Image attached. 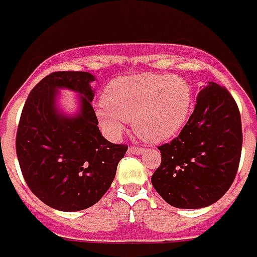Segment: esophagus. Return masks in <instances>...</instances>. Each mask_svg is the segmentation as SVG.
Instances as JSON below:
<instances>
[{
  "label": "esophagus",
  "mask_w": 257,
  "mask_h": 257,
  "mask_svg": "<svg viewBox=\"0 0 257 257\" xmlns=\"http://www.w3.org/2000/svg\"><path fill=\"white\" fill-rule=\"evenodd\" d=\"M128 152L134 155H143L144 152H145V149L140 148V147H130V148H128Z\"/></svg>",
  "instance_id": "obj_1"
}]
</instances>
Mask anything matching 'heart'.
I'll return each mask as SVG.
<instances>
[{
    "label": "heart",
    "instance_id": "heart-1",
    "mask_svg": "<svg viewBox=\"0 0 257 257\" xmlns=\"http://www.w3.org/2000/svg\"><path fill=\"white\" fill-rule=\"evenodd\" d=\"M102 103L95 114L109 137H119L124 121H132L138 137L159 144L183 130L191 112L192 90L180 76L144 73L109 83Z\"/></svg>",
    "mask_w": 257,
    "mask_h": 257
}]
</instances>
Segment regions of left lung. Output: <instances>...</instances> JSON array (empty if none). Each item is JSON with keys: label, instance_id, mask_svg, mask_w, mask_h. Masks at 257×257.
Wrapping results in <instances>:
<instances>
[{"label": "left lung", "instance_id": "left-lung-1", "mask_svg": "<svg viewBox=\"0 0 257 257\" xmlns=\"http://www.w3.org/2000/svg\"><path fill=\"white\" fill-rule=\"evenodd\" d=\"M241 149V114L235 101L225 88L207 81L180 136L159 147L162 163L151 178L152 185L174 207L209 206L231 187Z\"/></svg>", "mask_w": 257, "mask_h": 257}]
</instances>
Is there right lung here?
Here are the masks:
<instances>
[{"mask_svg": "<svg viewBox=\"0 0 257 257\" xmlns=\"http://www.w3.org/2000/svg\"><path fill=\"white\" fill-rule=\"evenodd\" d=\"M95 77L87 72H55L26 99L16 134V155L34 195L62 212L95 205L112 185L127 147L109 143L92 109ZM61 89L78 95V110L60 108Z\"/></svg>", "mask_w": 257, "mask_h": 257, "instance_id": "right-lung-1", "label": "right lung"}]
</instances>
